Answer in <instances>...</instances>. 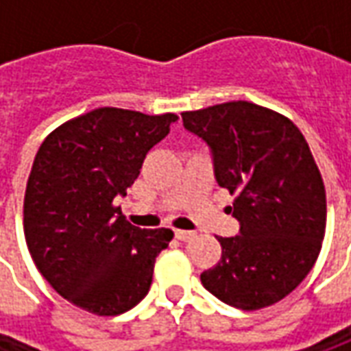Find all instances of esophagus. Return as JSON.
<instances>
[{"instance_id":"obj_1","label":"esophagus","mask_w":351,"mask_h":351,"mask_svg":"<svg viewBox=\"0 0 351 351\" xmlns=\"http://www.w3.org/2000/svg\"><path fill=\"white\" fill-rule=\"evenodd\" d=\"M175 237L178 241H182V243H188L191 239H195V233L193 231H182V229H176Z\"/></svg>"}]
</instances>
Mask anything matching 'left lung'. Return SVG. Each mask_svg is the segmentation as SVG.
<instances>
[{"label":"left lung","instance_id":"left-lung-1","mask_svg":"<svg viewBox=\"0 0 351 351\" xmlns=\"http://www.w3.org/2000/svg\"><path fill=\"white\" fill-rule=\"evenodd\" d=\"M184 128L210 146L214 175L235 195L237 237H218L221 258L203 286L241 310L282 301L316 263L327 201L308 143L289 118L250 101L182 112Z\"/></svg>","mask_w":351,"mask_h":351}]
</instances>
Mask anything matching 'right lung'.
<instances>
[{
  "label": "right lung",
  "instance_id": "obj_1",
  "mask_svg": "<svg viewBox=\"0 0 351 351\" xmlns=\"http://www.w3.org/2000/svg\"><path fill=\"white\" fill-rule=\"evenodd\" d=\"M176 120L101 107L43 141L24 195V235L43 278L75 306L118 316L148 293L173 231L131 226L114 197Z\"/></svg>",
  "mask_w": 351,
  "mask_h": 351
}]
</instances>
